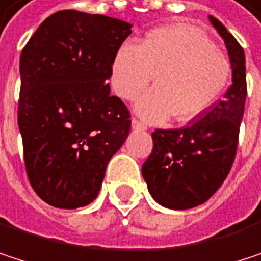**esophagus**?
Listing matches in <instances>:
<instances>
[{
	"instance_id": "34e87169",
	"label": "esophagus",
	"mask_w": 261,
	"mask_h": 261,
	"mask_svg": "<svg viewBox=\"0 0 261 261\" xmlns=\"http://www.w3.org/2000/svg\"><path fill=\"white\" fill-rule=\"evenodd\" d=\"M132 127L137 129V130H144V129H147L146 123H143L141 120H137V118L132 120Z\"/></svg>"
}]
</instances>
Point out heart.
I'll list each match as a JSON object with an SVG mask.
<instances>
[{"label":"heart","instance_id":"obj_1","mask_svg":"<svg viewBox=\"0 0 261 261\" xmlns=\"http://www.w3.org/2000/svg\"><path fill=\"white\" fill-rule=\"evenodd\" d=\"M231 66L226 56L199 29L173 24L149 32L141 45L124 42L111 66V85L124 100H134L155 77L156 86L137 101L149 121H164L175 114L192 120L222 94Z\"/></svg>","mask_w":261,"mask_h":261}]
</instances>
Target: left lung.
<instances>
[{"label": "left lung", "instance_id": "8db88e82", "mask_svg": "<svg viewBox=\"0 0 261 261\" xmlns=\"http://www.w3.org/2000/svg\"><path fill=\"white\" fill-rule=\"evenodd\" d=\"M210 21L225 41L232 85L189 126L155 129L152 153L141 169L152 197L172 210H189L208 200L228 176L237 152L248 92L245 53L220 21L213 16Z\"/></svg>", "mask_w": 261, "mask_h": 261}]
</instances>
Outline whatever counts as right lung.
<instances>
[{
    "label": "right lung",
    "mask_w": 261,
    "mask_h": 261,
    "mask_svg": "<svg viewBox=\"0 0 261 261\" xmlns=\"http://www.w3.org/2000/svg\"><path fill=\"white\" fill-rule=\"evenodd\" d=\"M130 24L61 10L21 53L18 126L29 181L42 200L74 210L100 192L106 166L130 130V112L111 95L112 59Z\"/></svg>",
    "instance_id": "obj_1"
}]
</instances>
